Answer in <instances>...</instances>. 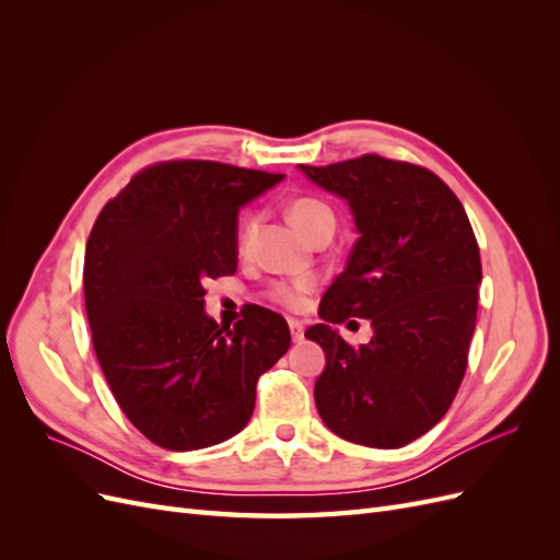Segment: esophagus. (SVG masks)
I'll return each mask as SVG.
<instances>
[{
	"instance_id": "1",
	"label": "esophagus",
	"mask_w": 560,
	"mask_h": 560,
	"mask_svg": "<svg viewBox=\"0 0 560 560\" xmlns=\"http://www.w3.org/2000/svg\"><path fill=\"white\" fill-rule=\"evenodd\" d=\"M290 334H292L294 341H301V338H303V325L299 319H290Z\"/></svg>"
}]
</instances>
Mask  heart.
<instances>
[{
	"mask_svg": "<svg viewBox=\"0 0 560 560\" xmlns=\"http://www.w3.org/2000/svg\"><path fill=\"white\" fill-rule=\"evenodd\" d=\"M292 224L306 235L308 241L317 238L322 233H334L336 217L334 210L317 198H296L287 208ZM257 231V217H249L241 229V247L245 249L252 243V235ZM313 292L311 280H294V282H273L268 290V296L276 303H282L287 308H301L303 301Z\"/></svg>",
	"mask_w": 560,
	"mask_h": 560,
	"instance_id": "1",
	"label": "heart"
}]
</instances>
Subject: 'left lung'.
Masks as SVG:
<instances>
[{
	"label": "left lung",
	"instance_id": "1",
	"mask_svg": "<svg viewBox=\"0 0 560 560\" xmlns=\"http://www.w3.org/2000/svg\"><path fill=\"white\" fill-rule=\"evenodd\" d=\"M348 200L360 238L319 303L306 338L325 350L315 383L325 425L346 442L401 448L430 432L453 404L481 284V257L463 202L428 167L364 154L301 165ZM362 316L375 336L352 349L332 329Z\"/></svg>",
	"mask_w": 560,
	"mask_h": 560
}]
</instances>
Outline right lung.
Segmentation results:
<instances>
[{
	"label": "right lung",
	"mask_w": 560,
	"mask_h": 560,
	"mask_svg": "<svg viewBox=\"0 0 560 560\" xmlns=\"http://www.w3.org/2000/svg\"><path fill=\"white\" fill-rule=\"evenodd\" d=\"M284 175L163 161L100 210L83 261L93 348L116 404L167 451L222 444L252 418L257 381L290 350L282 315H206V280L238 268V210Z\"/></svg>",
	"instance_id": "right-lung-1"
}]
</instances>
